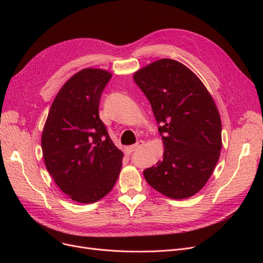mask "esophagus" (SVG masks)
<instances>
[{"instance_id": "34e87169", "label": "esophagus", "mask_w": 263, "mask_h": 263, "mask_svg": "<svg viewBox=\"0 0 263 263\" xmlns=\"http://www.w3.org/2000/svg\"><path fill=\"white\" fill-rule=\"evenodd\" d=\"M144 145H145V141H144V140H139V141L136 142V144H135V145L130 146L129 149H130L132 151H137L138 149H140Z\"/></svg>"}]
</instances>
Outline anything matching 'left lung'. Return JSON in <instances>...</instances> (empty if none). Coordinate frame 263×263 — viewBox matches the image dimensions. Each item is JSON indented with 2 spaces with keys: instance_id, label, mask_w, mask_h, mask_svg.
I'll return each instance as SVG.
<instances>
[{
  "instance_id": "left-lung-1",
  "label": "left lung",
  "mask_w": 263,
  "mask_h": 263,
  "mask_svg": "<svg viewBox=\"0 0 263 263\" xmlns=\"http://www.w3.org/2000/svg\"><path fill=\"white\" fill-rule=\"evenodd\" d=\"M134 81L150 102L163 142V158L144 171L148 184L174 200L196 194L209 181L221 149V122L211 93L183 63L159 59Z\"/></svg>"
}]
</instances>
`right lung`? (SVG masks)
<instances>
[{
    "instance_id": "add662e5",
    "label": "right lung",
    "mask_w": 263,
    "mask_h": 263,
    "mask_svg": "<svg viewBox=\"0 0 263 263\" xmlns=\"http://www.w3.org/2000/svg\"><path fill=\"white\" fill-rule=\"evenodd\" d=\"M112 73L85 68L62 85L42 135L47 170L63 193L82 204L98 202L112 191L124 154L99 116L100 100Z\"/></svg>"
}]
</instances>
